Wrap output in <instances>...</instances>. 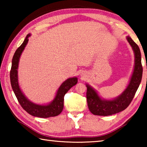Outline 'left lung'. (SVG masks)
Here are the masks:
<instances>
[{"label":"left lung","instance_id":"1","mask_svg":"<svg viewBox=\"0 0 147 147\" xmlns=\"http://www.w3.org/2000/svg\"><path fill=\"white\" fill-rule=\"evenodd\" d=\"M126 39L131 47L135 58L134 71L130 82L123 93L113 99H105L100 97L95 89L86 84L87 102L89 111L93 115L108 116L124 110L132 100L140 85L143 74L140 50L138 45L130 37L127 36Z\"/></svg>","mask_w":147,"mask_h":147}]
</instances>
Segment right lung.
<instances>
[{"label":"right lung","instance_id":"1","mask_svg":"<svg viewBox=\"0 0 147 147\" xmlns=\"http://www.w3.org/2000/svg\"><path fill=\"white\" fill-rule=\"evenodd\" d=\"M30 34L27 35L23 43L16 50L11 61L10 71V82L13 91L16 94L19 104L24 110L30 115L41 118H47L55 117L60 114L63 108L64 96L72 87L78 82V78L73 77L64 81L59 86L54 98L51 102L47 104H38L31 102L20 88L18 80V67L19 59L24 48L28 42V38Z\"/></svg>","mask_w":147,"mask_h":147}]
</instances>
